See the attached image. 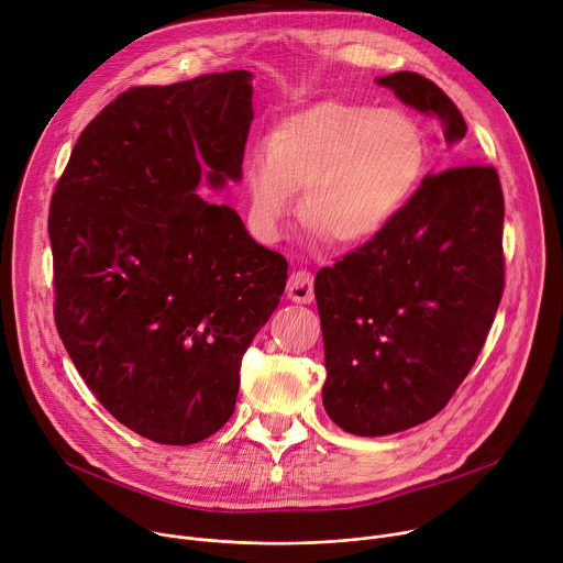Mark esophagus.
I'll use <instances>...</instances> for the list:
<instances>
[{"label": "esophagus", "instance_id": "obj_1", "mask_svg": "<svg viewBox=\"0 0 563 563\" xmlns=\"http://www.w3.org/2000/svg\"><path fill=\"white\" fill-rule=\"evenodd\" d=\"M287 298L300 305H310L314 300V276L310 272H294L287 283Z\"/></svg>", "mask_w": 563, "mask_h": 563}]
</instances>
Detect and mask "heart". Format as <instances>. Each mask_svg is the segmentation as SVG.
I'll list each match as a JSON object with an SVG mask.
<instances>
[{
  "label": "heart",
  "instance_id": "1",
  "mask_svg": "<svg viewBox=\"0 0 563 563\" xmlns=\"http://www.w3.org/2000/svg\"><path fill=\"white\" fill-rule=\"evenodd\" d=\"M429 166L422 125L404 112L323 100L274 125L244 164L258 227L276 233L296 211L339 246L379 238L416 197Z\"/></svg>",
  "mask_w": 563,
  "mask_h": 563
}]
</instances>
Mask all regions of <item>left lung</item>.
<instances>
[{"mask_svg":"<svg viewBox=\"0 0 563 563\" xmlns=\"http://www.w3.org/2000/svg\"><path fill=\"white\" fill-rule=\"evenodd\" d=\"M404 106L442 123L449 145L467 123L429 78H377ZM505 203L492 166L427 175L373 242L317 274L325 347L323 406L347 433L375 438L438 416L478 360L503 296Z\"/></svg>","mask_w":563,"mask_h":563,"instance_id":"1","label":"left lung"}]
</instances>
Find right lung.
Wrapping results in <instances>:
<instances>
[{
    "instance_id": "obj_1",
    "label": "right lung",
    "mask_w": 563,
    "mask_h": 563,
    "mask_svg": "<svg viewBox=\"0 0 563 563\" xmlns=\"http://www.w3.org/2000/svg\"><path fill=\"white\" fill-rule=\"evenodd\" d=\"M253 74L121 93L78 136L48 211L56 325L108 411L159 444L233 416L242 354L287 261L209 199L242 179Z\"/></svg>"
}]
</instances>
